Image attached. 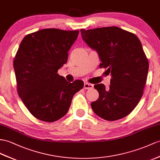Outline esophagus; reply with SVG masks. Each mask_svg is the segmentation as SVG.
<instances>
[{
	"label": "esophagus",
	"mask_w": 160,
	"mask_h": 160,
	"mask_svg": "<svg viewBox=\"0 0 160 160\" xmlns=\"http://www.w3.org/2000/svg\"><path fill=\"white\" fill-rule=\"evenodd\" d=\"M93 88V85L89 83L88 82H85L84 83V88L88 89H92Z\"/></svg>",
	"instance_id": "34e87169"
}]
</instances>
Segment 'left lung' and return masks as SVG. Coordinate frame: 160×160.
<instances>
[{
    "mask_svg": "<svg viewBox=\"0 0 160 160\" xmlns=\"http://www.w3.org/2000/svg\"><path fill=\"white\" fill-rule=\"evenodd\" d=\"M80 31L83 40L98 53L100 67L111 75L108 88L102 83L94 85L99 98L91 103L92 110L105 120L125 118L142 98L149 71L141 41L117 26Z\"/></svg>",
    "mask_w": 160,
    "mask_h": 160,
    "instance_id": "1",
    "label": "left lung"
}]
</instances>
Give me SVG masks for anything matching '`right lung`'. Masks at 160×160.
<instances>
[{"label": "right lung", "mask_w": 160, "mask_h": 160, "mask_svg": "<svg viewBox=\"0 0 160 160\" xmlns=\"http://www.w3.org/2000/svg\"><path fill=\"white\" fill-rule=\"evenodd\" d=\"M79 30L48 28L23 38L13 61L18 92L34 117L53 122L64 117L83 81L70 83L57 73L67 62L68 52Z\"/></svg>", "instance_id": "obj_1"}]
</instances>
